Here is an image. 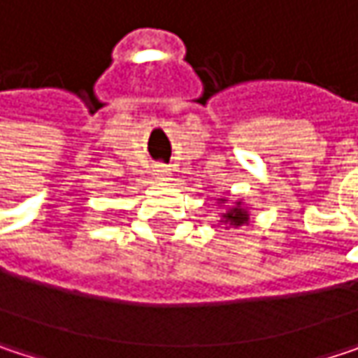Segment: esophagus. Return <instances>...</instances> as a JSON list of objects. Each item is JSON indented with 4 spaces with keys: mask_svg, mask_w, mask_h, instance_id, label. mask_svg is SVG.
<instances>
[{
    "mask_svg": "<svg viewBox=\"0 0 358 358\" xmlns=\"http://www.w3.org/2000/svg\"><path fill=\"white\" fill-rule=\"evenodd\" d=\"M168 176H170L168 168H164V166H157V168H155V178L168 180Z\"/></svg>",
    "mask_w": 358,
    "mask_h": 358,
    "instance_id": "34e87169",
    "label": "esophagus"
}]
</instances>
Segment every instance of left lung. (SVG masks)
I'll use <instances>...</instances> for the list:
<instances>
[{
  "label": "left lung",
  "instance_id": "obj_1",
  "mask_svg": "<svg viewBox=\"0 0 358 358\" xmlns=\"http://www.w3.org/2000/svg\"><path fill=\"white\" fill-rule=\"evenodd\" d=\"M222 217H224V224L234 226V228H238V226H243V224L249 222V213L241 207V201L236 203V207H230Z\"/></svg>",
  "mask_w": 358,
  "mask_h": 358
}]
</instances>
